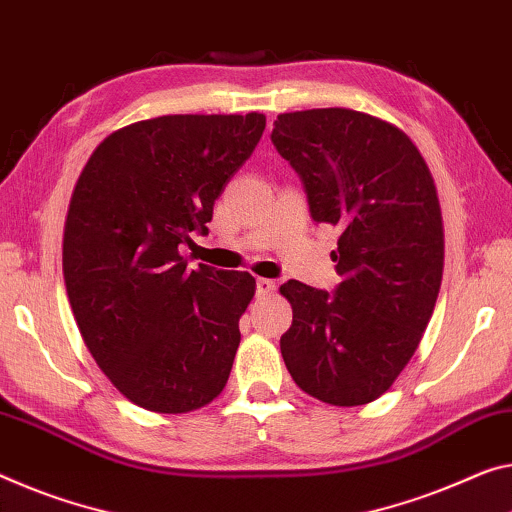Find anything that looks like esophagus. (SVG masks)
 Listing matches in <instances>:
<instances>
[{"label": "esophagus", "instance_id": "obj_1", "mask_svg": "<svg viewBox=\"0 0 512 512\" xmlns=\"http://www.w3.org/2000/svg\"><path fill=\"white\" fill-rule=\"evenodd\" d=\"M274 290H277V283H274L272 279H256V293H258V297L272 295Z\"/></svg>", "mask_w": 512, "mask_h": 512}]
</instances>
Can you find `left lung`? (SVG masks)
Wrapping results in <instances>:
<instances>
[{"instance_id": "obj_1", "label": "left lung", "mask_w": 512, "mask_h": 512, "mask_svg": "<svg viewBox=\"0 0 512 512\" xmlns=\"http://www.w3.org/2000/svg\"><path fill=\"white\" fill-rule=\"evenodd\" d=\"M272 144L304 183L313 222L341 229L334 295L302 281L279 288L293 306L281 357L322 403L366 405L419 348L444 270L435 180L403 130L345 107L279 114Z\"/></svg>"}]
</instances>
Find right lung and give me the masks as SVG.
<instances>
[{
	"instance_id": "add662e5",
	"label": "right lung",
	"mask_w": 512,
	"mask_h": 512,
	"mask_svg": "<svg viewBox=\"0 0 512 512\" xmlns=\"http://www.w3.org/2000/svg\"><path fill=\"white\" fill-rule=\"evenodd\" d=\"M265 116L174 114L116 130L70 196L64 279L100 371L130 403L185 414L215 400L256 293L249 272L180 254L263 137Z\"/></svg>"
}]
</instances>
